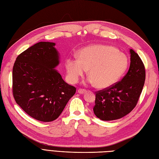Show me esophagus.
Masks as SVG:
<instances>
[{
    "label": "esophagus",
    "instance_id": "34e87169",
    "mask_svg": "<svg viewBox=\"0 0 159 159\" xmlns=\"http://www.w3.org/2000/svg\"><path fill=\"white\" fill-rule=\"evenodd\" d=\"M78 93H80V94H84V93L86 92V90L82 89H79L78 90Z\"/></svg>",
    "mask_w": 159,
    "mask_h": 159
}]
</instances>
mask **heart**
I'll list each match as a JSON object with an SVG mask.
<instances>
[{
    "mask_svg": "<svg viewBox=\"0 0 159 159\" xmlns=\"http://www.w3.org/2000/svg\"><path fill=\"white\" fill-rule=\"evenodd\" d=\"M128 60L123 53L105 45H91L80 52V59L68 58L66 67L69 80L75 83L89 70V82L99 89H106L116 84L127 68Z\"/></svg>",
    "mask_w": 159,
    "mask_h": 159,
    "instance_id": "heart-1",
    "label": "heart"
}]
</instances>
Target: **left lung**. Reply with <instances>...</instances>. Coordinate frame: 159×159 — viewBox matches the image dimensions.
I'll use <instances>...</instances> for the list:
<instances>
[{
	"label": "left lung",
	"instance_id": "obj_1",
	"mask_svg": "<svg viewBox=\"0 0 159 159\" xmlns=\"http://www.w3.org/2000/svg\"><path fill=\"white\" fill-rule=\"evenodd\" d=\"M131 63L121 81L109 89L98 91L93 112L103 121L122 118L136 106L145 84V69L140 57L130 49Z\"/></svg>",
	"mask_w": 159,
	"mask_h": 159
}]
</instances>
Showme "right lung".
Masks as SVG:
<instances>
[{
    "instance_id": "add662e5",
    "label": "right lung",
    "mask_w": 159,
    "mask_h": 159,
    "mask_svg": "<svg viewBox=\"0 0 159 159\" xmlns=\"http://www.w3.org/2000/svg\"><path fill=\"white\" fill-rule=\"evenodd\" d=\"M55 45L49 42L33 45L17 57L12 69L16 103L30 117L43 122L58 117L76 91L55 69L60 64Z\"/></svg>"
}]
</instances>
